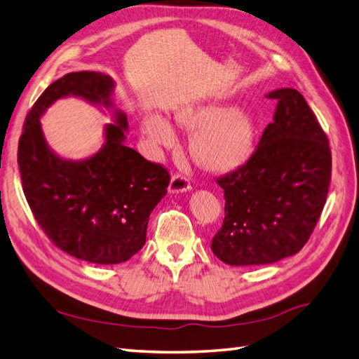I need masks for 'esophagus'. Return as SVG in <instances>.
<instances>
[{
	"instance_id": "esophagus-1",
	"label": "esophagus",
	"mask_w": 359,
	"mask_h": 359,
	"mask_svg": "<svg viewBox=\"0 0 359 359\" xmlns=\"http://www.w3.org/2000/svg\"><path fill=\"white\" fill-rule=\"evenodd\" d=\"M189 189H191L189 180L185 176H182V174H174L168 187L170 194H182V192H187Z\"/></svg>"
}]
</instances>
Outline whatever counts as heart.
<instances>
[{"label": "heart", "instance_id": "heart-1", "mask_svg": "<svg viewBox=\"0 0 359 359\" xmlns=\"http://www.w3.org/2000/svg\"><path fill=\"white\" fill-rule=\"evenodd\" d=\"M179 121L200 128L194 149L201 163L215 170L231 168L240 163L252 145L249 118L240 109L224 104H203L188 109ZM144 135L154 147L171 149L177 137L171 124L159 115L144 121Z\"/></svg>", "mask_w": 359, "mask_h": 359}]
</instances>
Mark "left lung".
Instances as JSON below:
<instances>
[{
	"label": "left lung",
	"mask_w": 359,
	"mask_h": 359,
	"mask_svg": "<svg viewBox=\"0 0 359 359\" xmlns=\"http://www.w3.org/2000/svg\"><path fill=\"white\" fill-rule=\"evenodd\" d=\"M278 107L250 159L219 177L224 222L214 255L235 267L267 265L306 244L326 203L332 156L329 141L299 90L267 95Z\"/></svg>",
	"instance_id": "8db88e82"
}]
</instances>
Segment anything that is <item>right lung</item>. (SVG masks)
<instances>
[{
	"label": "right lung",
	"instance_id": "obj_1",
	"mask_svg": "<svg viewBox=\"0 0 359 359\" xmlns=\"http://www.w3.org/2000/svg\"><path fill=\"white\" fill-rule=\"evenodd\" d=\"M114 88L101 72L65 74L32 107L18 147L27 203L45 235L65 253L100 265L121 264L142 249L150 214L170 185L167 170L126 145L127 115L114 104ZM67 96L113 112L105 144L86 160L62 158L44 140L40 118Z\"/></svg>",
	"mask_w": 359,
	"mask_h": 359
}]
</instances>
